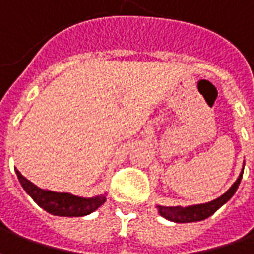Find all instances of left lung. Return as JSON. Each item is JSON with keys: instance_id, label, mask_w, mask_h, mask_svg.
<instances>
[{"instance_id": "obj_1", "label": "left lung", "mask_w": 254, "mask_h": 254, "mask_svg": "<svg viewBox=\"0 0 254 254\" xmlns=\"http://www.w3.org/2000/svg\"><path fill=\"white\" fill-rule=\"evenodd\" d=\"M245 166V164H244ZM244 169L241 172V175L237 179V182L232 184L230 190L224 194L219 196L217 199L207 202V203H201V205H192V206L182 207V206H159L158 205V212L165 219L175 221V223H192V221H201V220L207 219L212 214L221 207L227 201L231 199V196L235 194V191L238 189L239 183L242 180Z\"/></svg>"}]
</instances>
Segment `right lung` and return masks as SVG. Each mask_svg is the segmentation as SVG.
Masks as SVG:
<instances>
[{
  "label": "right lung",
  "instance_id": "obj_1",
  "mask_svg": "<svg viewBox=\"0 0 254 254\" xmlns=\"http://www.w3.org/2000/svg\"><path fill=\"white\" fill-rule=\"evenodd\" d=\"M17 179L24 191L34 199L48 213L63 217H79L95 212L106 202V195H97L92 198H82L68 192H56L37 187L34 183L27 180L19 170L16 169Z\"/></svg>",
  "mask_w": 254,
  "mask_h": 254
}]
</instances>
